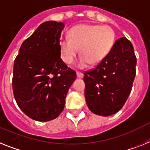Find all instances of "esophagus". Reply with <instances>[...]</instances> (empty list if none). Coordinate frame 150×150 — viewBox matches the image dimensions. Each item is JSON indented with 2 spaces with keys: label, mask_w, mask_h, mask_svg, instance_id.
<instances>
[{
  "label": "esophagus",
  "mask_w": 150,
  "mask_h": 150,
  "mask_svg": "<svg viewBox=\"0 0 150 150\" xmlns=\"http://www.w3.org/2000/svg\"><path fill=\"white\" fill-rule=\"evenodd\" d=\"M77 77L78 78H79V79H82L83 77H84V74L82 73V72H80V71H77Z\"/></svg>",
  "instance_id": "esophagus-1"
}]
</instances>
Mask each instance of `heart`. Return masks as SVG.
Returning a JSON list of instances; mask_svg holds the SVG:
<instances>
[{
	"instance_id": "1",
	"label": "heart",
	"mask_w": 150,
	"mask_h": 150,
	"mask_svg": "<svg viewBox=\"0 0 150 150\" xmlns=\"http://www.w3.org/2000/svg\"><path fill=\"white\" fill-rule=\"evenodd\" d=\"M69 38H62L59 47L61 59L71 64L79 53L82 54L77 62L83 69L91 63L97 65L108 55L115 41L114 30L109 25L81 24L69 30Z\"/></svg>"
}]
</instances>
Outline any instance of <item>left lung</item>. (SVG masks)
Segmentation results:
<instances>
[{
	"label": "left lung",
	"instance_id": "1",
	"mask_svg": "<svg viewBox=\"0 0 150 150\" xmlns=\"http://www.w3.org/2000/svg\"><path fill=\"white\" fill-rule=\"evenodd\" d=\"M136 65L132 44L123 37L97 67L84 72V96L92 112L109 116L122 109L131 91Z\"/></svg>",
	"mask_w": 150,
	"mask_h": 150
}]
</instances>
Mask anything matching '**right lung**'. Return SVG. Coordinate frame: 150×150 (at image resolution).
Masks as SVG:
<instances>
[{"label": "right lung", "mask_w": 150, "mask_h": 150, "mask_svg": "<svg viewBox=\"0 0 150 150\" xmlns=\"http://www.w3.org/2000/svg\"><path fill=\"white\" fill-rule=\"evenodd\" d=\"M62 23L47 21L22 44L14 61L13 91L29 118L47 122L59 116L76 73L60 58Z\"/></svg>", "instance_id": "add662e5"}]
</instances>
